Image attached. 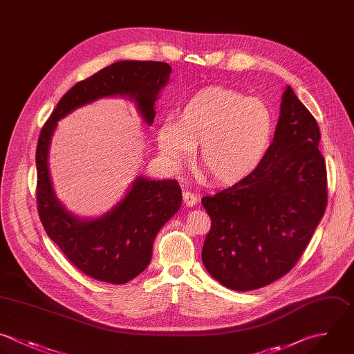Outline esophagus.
Masks as SVG:
<instances>
[{"label": "esophagus", "mask_w": 354, "mask_h": 354, "mask_svg": "<svg viewBox=\"0 0 354 354\" xmlns=\"http://www.w3.org/2000/svg\"><path fill=\"white\" fill-rule=\"evenodd\" d=\"M183 202L187 205V206H194L198 203V196L192 192H183Z\"/></svg>", "instance_id": "esophagus-1"}]
</instances>
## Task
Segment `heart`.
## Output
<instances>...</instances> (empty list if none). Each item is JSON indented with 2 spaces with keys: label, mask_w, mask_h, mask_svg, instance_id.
<instances>
[{
  "label": "heart",
  "mask_w": 354,
  "mask_h": 354,
  "mask_svg": "<svg viewBox=\"0 0 354 354\" xmlns=\"http://www.w3.org/2000/svg\"><path fill=\"white\" fill-rule=\"evenodd\" d=\"M275 130L274 113L259 98L220 87H205L165 120L156 133L162 155L180 165L199 145L198 165L216 184L250 176L266 158Z\"/></svg>",
  "instance_id": "1"
}]
</instances>
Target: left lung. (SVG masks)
I'll list each match as a JSON object with an SVG mask.
<instances>
[{
	"instance_id": "obj_1",
	"label": "left lung",
	"mask_w": 354,
	"mask_h": 354,
	"mask_svg": "<svg viewBox=\"0 0 354 354\" xmlns=\"http://www.w3.org/2000/svg\"><path fill=\"white\" fill-rule=\"evenodd\" d=\"M314 116L286 86L274 140L260 166L202 205L210 216L202 261L234 290L288 274L307 248L328 202L326 167Z\"/></svg>"
}]
</instances>
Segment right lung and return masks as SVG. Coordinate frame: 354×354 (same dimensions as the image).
I'll return each mask as SVG.
<instances>
[{"instance_id":"right-lung-1","label":"right lung","mask_w":354,"mask_h":354,"mask_svg":"<svg viewBox=\"0 0 354 354\" xmlns=\"http://www.w3.org/2000/svg\"><path fill=\"white\" fill-rule=\"evenodd\" d=\"M170 72L169 64L155 61H123L104 68L75 84L40 131L36 199L41 224L66 259L94 279L122 285L147 268L156 234L181 206V188L176 180L140 177L111 213L98 220H77L65 212L53 191L47 163L51 136L57 122L73 109L118 94L134 98L144 120L152 124L153 104Z\"/></svg>"}]
</instances>
